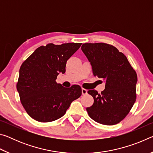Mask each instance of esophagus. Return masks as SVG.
Instances as JSON below:
<instances>
[{
  "label": "esophagus",
  "mask_w": 153,
  "mask_h": 153,
  "mask_svg": "<svg viewBox=\"0 0 153 153\" xmlns=\"http://www.w3.org/2000/svg\"><path fill=\"white\" fill-rule=\"evenodd\" d=\"M82 95H86V94H87V93H88V90H86V89H84V88H82Z\"/></svg>",
  "instance_id": "esophagus-1"
}]
</instances>
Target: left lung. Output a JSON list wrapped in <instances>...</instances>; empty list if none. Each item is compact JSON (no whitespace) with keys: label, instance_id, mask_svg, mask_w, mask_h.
Returning a JSON list of instances; mask_svg holds the SVG:
<instances>
[{"label":"left lung","instance_id":"left-lung-1","mask_svg":"<svg viewBox=\"0 0 153 153\" xmlns=\"http://www.w3.org/2000/svg\"><path fill=\"white\" fill-rule=\"evenodd\" d=\"M82 51L92 66L94 76L105 80L100 94L95 90L88 93L94 103L87 107L90 117L97 122L111 126L126 117L136 101L137 74L123 53L105 43H85Z\"/></svg>","mask_w":153,"mask_h":153}]
</instances>
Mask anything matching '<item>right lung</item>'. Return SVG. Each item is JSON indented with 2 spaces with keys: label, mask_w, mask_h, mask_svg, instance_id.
<instances>
[{
  "label": "right lung",
  "mask_w": 153,
  "mask_h": 153,
  "mask_svg": "<svg viewBox=\"0 0 153 153\" xmlns=\"http://www.w3.org/2000/svg\"><path fill=\"white\" fill-rule=\"evenodd\" d=\"M82 43L41 46L22 63L17 84L21 102L28 115L40 122H50L65 114L74 100L82 95L78 85L65 88L56 82L65 73L67 61Z\"/></svg>",
  "instance_id": "right-lung-1"
}]
</instances>
